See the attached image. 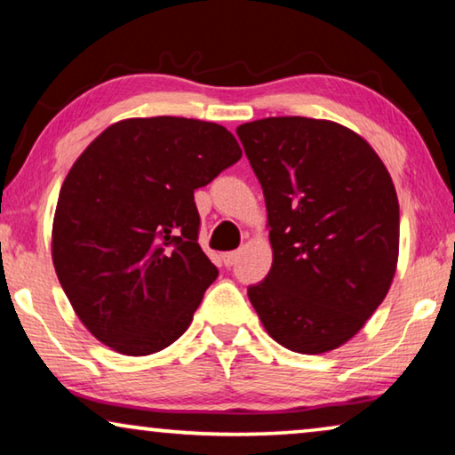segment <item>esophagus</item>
Returning a JSON list of instances; mask_svg holds the SVG:
<instances>
[{
    "label": "esophagus",
    "instance_id": "1",
    "mask_svg": "<svg viewBox=\"0 0 455 455\" xmlns=\"http://www.w3.org/2000/svg\"><path fill=\"white\" fill-rule=\"evenodd\" d=\"M240 252L238 251H232V252H226L223 254V263H226V267H234L235 260H238Z\"/></svg>",
    "mask_w": 455,
    "mask_h": 455
}]
</instances>
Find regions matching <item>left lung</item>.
Segmentation results:
<instances>
[{
    "mask_svg": "<svg viewBox=\"0 0 455 455\" xmlns=\"http://www.w3.org/2000/svg\"><path fill=\"white\" fill-rule=\"evenodd\" d=\"M265 195L273 265L248 285L273 339L323 354L354 338L387 296L400 204L371 145L335 122L265 117L235 130Z\"/></svg>",
    "mask_w": 455,
    "mask_h": 455,
    "instance_id": "obj_1",
    "label": "left lung"
}]
</instances>
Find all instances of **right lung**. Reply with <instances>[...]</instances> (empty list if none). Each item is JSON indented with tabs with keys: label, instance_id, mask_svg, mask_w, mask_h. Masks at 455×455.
Here are the masks:
<instances>
[{
	"label": "right lung",
	"instance_id": "obj_1",
	"mask_svg": "<svg viewBox=\"0 0 455 455\" xmlns=\"http://www.w3.org/2000/svg\"><path fill=\"white\" fill-rule=\"evenodd\" d=\"M242 157L232 132L188 117H136L86 147L61 184L53 265L105 346L147 356L173 344L220 271L198 246L195 190Z\"/></svg>",
	"mask_w": 455,
	"mask_h": 455
}]
</instances>
